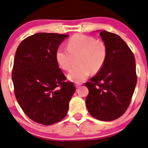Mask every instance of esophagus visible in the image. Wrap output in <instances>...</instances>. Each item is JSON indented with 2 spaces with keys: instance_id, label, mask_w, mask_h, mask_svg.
Wrapping results in <instances>:
<instances>
[{
  "instance_id": "1",
  "label": "esophagus",
  "mask_w": 148,
  "mask_h": 148,
  "mask_svg": "<svg viewBox=\"0 0 148 148\" xmlns=\"http://www.w3.org/2000/svg\"><path fill=\"white\" fill-rule=\"evenodd\" d=\"M80 85H81V84H75V86H76V88L80 87Z\"/></svg>"
}]
</instances>
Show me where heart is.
I'll return each mask as SVG.
<instances>
[{"mask_svg":"<svg viewBox=\"0 0 148 148\" xmlns=\"http://www.w3.org/2000/svg\"><path fill=\"white\" fill-rule=\"evenodd\" d=\"M68 49L59 48L56 52V60L61 68L68 70L74 58L79 64L68 74L71 81L80 83L85 80L90 72L97 73L103 68L108 56V48L103 41L92 36L75 34L69 39Z\"/></svg>","mask_w":148,"mask_h":148,"instance_id":"1","label":"heart"}]
</instances>
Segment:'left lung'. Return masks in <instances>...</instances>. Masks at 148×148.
Returning a JSON list of instances; mask_svg holds the SVG:
<instances>
[{
    "mask_svg": "<svg viewBox=\"0 0 148 148\" xmlns=\"http://www.w3.org/2000/svg\"><path fill=\"white\" fill-rule=\"evenodd\" d=\"M108 48L103 68L86 82V106L90 115L102 121L121 117L131 103L137 84L135 56L119 35L106 30L99 33Z\"/></svg>",
    "mask_w": 148,
    "mask_h": 148,
    "instance_id": "left-lung-1",
    "label": "left lung"
}]
</instances>
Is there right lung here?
I'll return each instance as SVG.
<instances>
[{
    "mask_svg": "<svg viewBox=\"0 0 148 148\" xmlns=\"http://www.w3.org/2000/svg\"><path fill=\"white\" fill-rule=\"evenodd\" d=\"M67 34L37 33L21 42L15 53L12 80L17 101L33 121L51 125L67 115L76 88L56 60Z\"/></svg>",
    "mask_w": 148,
    "mask_h": 148,
    "instance_id": "1",
    "label": "right lung"
}]
</instances>
